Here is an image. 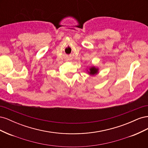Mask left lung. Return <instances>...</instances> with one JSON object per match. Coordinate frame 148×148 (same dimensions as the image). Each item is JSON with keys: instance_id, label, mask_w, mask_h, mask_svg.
Returning a JSON list of instances; mask_svg holds the SVG:
<instances>
[{"instance_id": "1", "label": "left lung", "mask_w": 148, "mask_h": 148, "mask_svg": "<svg viewBox=\"0 0 148 148\" xmlns=\"http://www.w3.org/2000/svg\"><path fill=\"white\" fill-rule=\"evenodd\" d=\"M89 73L91 75H95L97 73V69L95 68V67H91V68L89 69Z\"/></svg>"}]
</instances>
